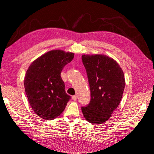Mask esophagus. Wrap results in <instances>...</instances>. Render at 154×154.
Here are the masks:
<instances>
[{
	"label": "esophagus",
	"mask_w": 154,
	"mask_h": 154,
	"mask_svg": "<svg viewBox=\"0 0 154 154\" xmlns=\"http://www.w3.org/2000/svg\"><path fill=\"white\" fill-rule=\"evenodd\" d=\"M72 99H73V100H77V97L76 95H74L72 97Z\"/></svg>",
	"instance_id": "esophagus-1"
}]
</instances>
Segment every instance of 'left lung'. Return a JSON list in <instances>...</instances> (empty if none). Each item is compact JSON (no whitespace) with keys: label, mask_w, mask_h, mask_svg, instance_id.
Segmentation results:
<instances>
[{"label":"left lung","mask_w":154,"mask_h":154,"mask_svg":"<svg viewBox=\"0 0 154 154\" xmlns=\"http://www.w3.org/2000/svg\"><path fill=\"white\" fill-rule=\"evenodd\" d=\"M82 61L89 80L91 100L81 110L88 122L102 124L109 119L122 99L124 73L115 60L104 55H83Z\"/></svg>","instance_id":"1"}]
</instances>
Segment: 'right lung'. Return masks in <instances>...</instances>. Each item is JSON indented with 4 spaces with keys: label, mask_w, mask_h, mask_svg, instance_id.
Returning <instances> with one entry per match:
<instances>
[{
    "label": "right lung",
    "mask_w": 154,
    "mask_h": 154,
    "mask_svg": "<svg viewBox=\"0 0 154 154\" xmlns=\"http://www.w3.org/2000/svg\"><path fill=\"white\" fill-rule=\"evenodd\" d=\"M73 57L71 52L51 50L29 66L24 77L25 92L32 110L42 119H55L63 112L70 100L61 73Z\"/></svg>",
    "instance_id": "obj_1"
}]
</instances>
